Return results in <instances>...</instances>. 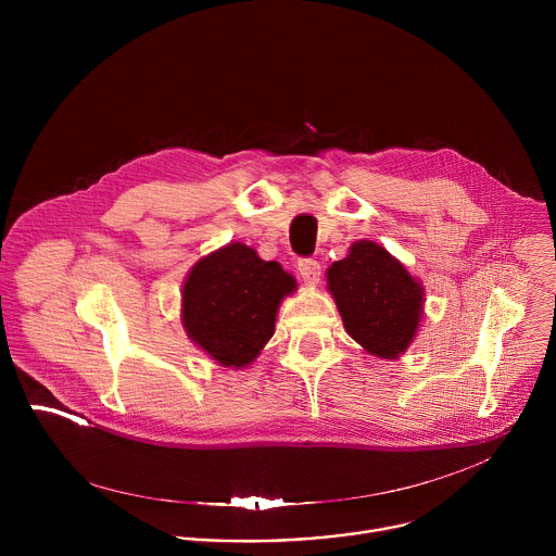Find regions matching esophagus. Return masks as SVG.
Listing matches in <instances>:
<instances>
[{"label":"esophagus","instance_id":"1","mask_svg":"<svg viewBox=\"0 0 556 556\" xmlns=\"http://www.w3.org/2000/svg\"><path fill=\"white\" fill-rule=\"evenodd\" d=\"M299 273H301V277L307 286H316V283H319V277H321V264L316 260H301L299 262Z\"/></svg>","mask_w":556,"mask_h":556}]
</instances>
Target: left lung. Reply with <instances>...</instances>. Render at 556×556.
<instances>
[{
  "label": "left lung",
  "mask_w": 556,
  "mask_h": 556,
  "mask_svg": "<svg viewBox=\"0 0 556 556\" xmlns=\"http://www.w3.org/2000/svg\"><path fill=\"white\" fill-rule=\"evenodd\" d=\"M345 332L371 356L401 358L422 326L425 286L384 247L356 240L328 273Z\"/></svg>",
  "instance_id": "obj_1"
}]
</instances>
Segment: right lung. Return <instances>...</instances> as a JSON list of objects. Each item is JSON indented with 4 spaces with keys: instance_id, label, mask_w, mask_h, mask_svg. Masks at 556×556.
Segmentation results:
<instances>
[{
    "instance_id": "obj_1",
    "label": "right lung",
    "mask_w": 556,
    "mask_h": 556,
    "mask_svg": "<svg viewBox=\"0 0 556 556\" xmlns=\"http://www.w3.org/2000/svg\"><path fill=\"white\" fill-rule=\"evenodd\" d=\"M296 279L255 249L230 242L200 257L182 283L180 321L217 365L247 369L275 334L279 305Z\"/></svg>"
}]
</instances>
